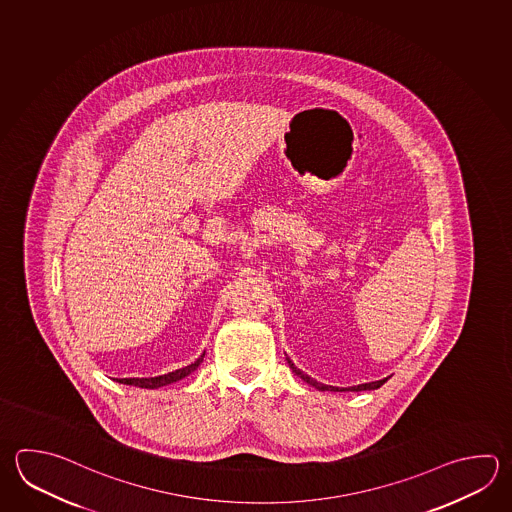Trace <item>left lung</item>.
Segmentation results:
<instances>
[{
  "label": "left lung",
  "instance_id": "8db88e82",
  "mask_svg": "<svg viewBox=\"0 0 512 512\" xmlns=\"http://www.w3.org/2000/svg\"><path fill=\"white\" fill-rule=\"evenodd\" d=\"M287 363H289V367H291L292 372L296 374V376H300L301 380L307 381L309 385H312V387H316L318 391H334V392H345V391H352V392H360V391H374V389H380L381 385L385 383V381L389 380V378H383V380L380 381H371V383H361V385H354V387H332V385H323V383H320V381L312 380L311 376L309 374H305V372H301L294 363H292L289 358H287Z\"/></svg>",
  "mask_w": 512,
  "mask_h": 512
}]
</instances>
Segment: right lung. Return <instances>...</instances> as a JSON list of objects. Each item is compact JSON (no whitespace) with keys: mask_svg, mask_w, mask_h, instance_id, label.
Instances as JSON below:
<instances>
[{"mask_svg":"<svg viewBox=\"0 0 512 512\" xmlns=\"http://www.w3.org/2000/svg\"><path fill=\"white\" fill-rule=\"evenodd\" d=\"M203 356H205V352L191 365L178 369V371L169 372V374H161V376H154V378H121L118 381L123 383V385H134V387H141V389H158V387L169 385V383H174V381L183 380L185 376H189L191 372L196 371L200 367L201 361H203Z\"/></svg>","mask_w":512,"mask_h":512,"instance_id":"1","label":"right lung"}]
</instances>
